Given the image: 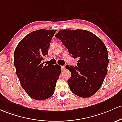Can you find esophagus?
<instances>
[{
	"mask_svg": "<svg viewBox=\"0 0 122 122\" xmlns=\"http://www.w3.org/2000/svg\"><path fill=\"white\" fill-rule=\"evenodd\" d=\"M65 66H61V70H62V71H64L65 70Z\"/></svg>",
	"mask_w": 122,
	"mask_h": 122,
	"instance_id": "1",
	"label": "esophagus"
}]
</instances>
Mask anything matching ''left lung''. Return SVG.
I'll list each match as a JSON object with an SVG mask.
<instances>
[{
  "instance_id": "1",
  "label": "left lung",
  "mask_w": 122,
  "mask_h": 122,
  "mask_svg": "<svg viewBox=\"0 0 122 122\" xmlns=\"http://www.w3.org/2000/svg\"><path fill=\"white\" fill-rule=\"evenodd\" d=\"M55 37L68 49L73 58H79L77 66L66 65L71 72L68 80L71 90L83 98L97 93L108 71V54L103 41L93 33L83 29H64Z\"/></svg>"
}]
</instances>
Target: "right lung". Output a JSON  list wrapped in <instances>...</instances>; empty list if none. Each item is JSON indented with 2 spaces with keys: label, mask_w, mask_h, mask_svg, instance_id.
<instances>
[{
  "label": "right lung",
  "mask_w": 122,
  "mask_h": 122,
  "mask_svg": "<svg viewBox=\"0 0 122 122\" xmlns=\"http://www.w3.org/2000/svg\"><path fill=\"white\" fill-rule=\"evenodd\" d=\"M57 30L39 29L29 33L20 41L14 51V66L21 86L36 100L50 98L60 77V65H44L52 37Z\"/></svg>",
  "instance_id": "1"
}]
</instances>
